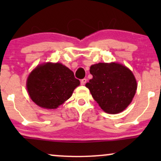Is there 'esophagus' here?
<instances>
[{"mask_svg":"<svg viewBox=\"0 0 161 161\" xmlns=\"http://www.w3.org/2000/svg\"><path fill=\"white\" fill-rule=\"evenodd\" d=\"M86 81H87L86 79H81V85H82V86H84V85L86 83Z\"/></svg>","mask_w":161,"mask_h":161,"instance_id":"1","label":"esophagus"}]
</instances>
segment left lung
<instances>
[{"instance_id": "left-lung-1", "label": "left lung", "mask_w": 161, "mask_h": 161, "mask_svg": "<svg viewBox=\"0 0 161 161\" xmlns=\"http://www.w3.org/2000/svg\"><path fill=\"white\" fill-rule=\"evenodd\" d=\"M90 73L93 78L86 86L104 111L118 114L132 102L137 83L128 68L116 63H99L90 67Z\"/></svg>"}]
</instances>
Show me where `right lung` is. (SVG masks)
<instances>
[{
  "mask_svg": "<svg viewBox=\"0 0 161 161\" xmlns=\"http://www.w3.org/2000/svg\"><path fill=\"white\" fill-rule=\"evenodd\" d=\"M80 82L74 73L61 64L38 66L27 79V90L31 99L44 108L55 109L73 95Z\"/></svg>",
  "mask_w": 161,
  "mask_h": 161,
  "instance_id": "add662e5",
  "label": "right lung"
}]
</instances>
